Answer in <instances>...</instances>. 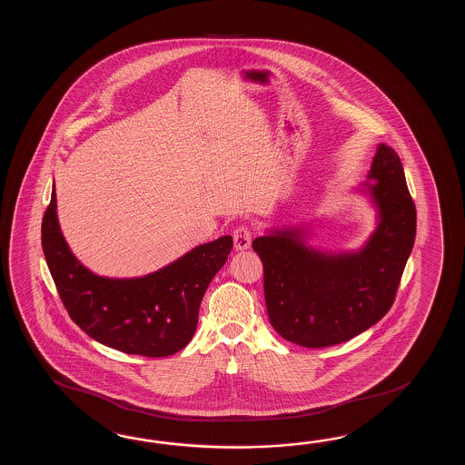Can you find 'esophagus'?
Listing matches in <instances>:
<instances>
[{"mask_svg":"<svg viewBox=\"0 0 465 465\" xmlns=\"http://www.w3.org/2000/svg\"><path fill=\"white\" fill-rule=\"evenodd\" d=\"M232 237H234V247L237 251H244V249H249V246H251V231L246 226L236 228Z\"/></svg>","mask_w":465,"mask_h":465,"instance_id":"34e87169","label":"esophagus"}]
</instances>
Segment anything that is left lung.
I'll return each instance as SVG.
<instances>
[{
  "label": "left lung",
  "instance_id": "8db88e82",
  "mask_svg": "<svg viewBox=\"0 0 465 465\" xmlns=\"http://www.w3.org/2000/svg\"><path fill=\"white\" fill-rule=\"evenodd\" d=\"M364 188L379 224L359 252L307 247L301 229L271 231L252 249L264 267L267 314L277 334L297 346H336L374 326L394 304L414 247L415 204L394 149L379 144Z\"/></svg>",
  "mask_w": 465,
  "mask_h": 465
}]
</instances>
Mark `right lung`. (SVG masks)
Masks as SVG:
<instances>
[{
    "label": "right lung",
    "mask_w": 465,
    "mask_h": 465,
    "mask_svg": "<svg viewBox=\"0 0 465 465\" xmlns=\"http://www.w3.org/2000/svg\"><path fill=\"white\" fill-rule=\"evenodd\" d=\"M41 246L63 304L89 337L124 354L166 357L194 336L201 301L226 264L232 237L194 247L148 276H96L73 256L61 234L53 186L41 223Z\"/></svg>",
    "instance_id": "1"
}]
</instances>
